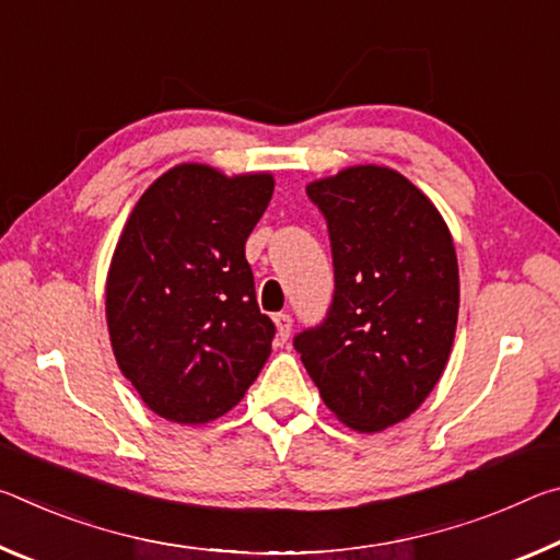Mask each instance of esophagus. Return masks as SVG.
<instances>
[{
  "instance_id": "obj_1",
  "label": "esophagus",
  "mask_w": 560,
  "mask_h": 560,
  "mask_svg": "<svg viewBox=\"0 0 560 560\" xmlns=\"http://www.w3.org/2000/svg\"><path fill=\"white\" fill-rule=\"evenodd\" d=\"M273 326H277V338L279 340H289V336H291V316L289 314L273 316Z\"/></svg>"
}]
</instances>
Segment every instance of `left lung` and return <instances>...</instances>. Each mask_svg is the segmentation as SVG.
Returning <instances> with one entry per match:
<instances>
[{
  "label": "left lung",
  "instance_id": "obj_1",
  "mask_svg": "<svg viewBox=\"0 0 560 560\" xmlns=\"http://www.w3.org/2000/svg\"><path fill=\"white\" fill-rule=\"evenodd\" d=\"M306 192L328 222L336 293L324 324L293 346L340 422L383 432L428 400L447 368L459 314L450 226L385 165L343 167Z\"/></svg>",
  "mask_w": 560,
  "mask_h": 560
}]
</instances>
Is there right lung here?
Returning a JSON list of instances; mask_svg holds the SVG:
<instances>
[{
	"label": "right lung",
	"mask_w": 560,
	"mask_h": 560,
	"mask_svg": "<svg viewBox=\"0 0 560 560\" xmlns=\"http://www.w3.org/2000/svg\"><path fill=\"white\" fill-rule=\"evenodd\" d=\"M273 195L271 173L170 167L132 207L106 279L120 373L155 415L217 420L240 405L271 353L246 236Z\"/></svg>",
	"instance_id": "1"
}]
</instances>
